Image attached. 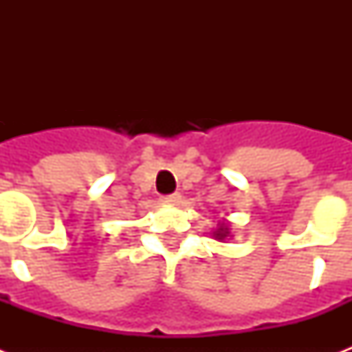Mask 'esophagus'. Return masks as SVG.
Returning a JSON list of instances; mask_svg holds the SVG:
<instances>
[{"mask_svg":"<svg viewBox=\"0 0 352 352\" xmlns=\"http://www.w3.org/2000/svg\"><path fill=\"white\" fill-rule=\"evenodd\" d=\"M160 203L168 204V206H175V204L181 203V195L179 193H171V195H164L160 199Z\"/></svg>","mask_w":352,"mask_h":352,"instance_id":"esophagus-1","label":"esophagus"}]
</instances>
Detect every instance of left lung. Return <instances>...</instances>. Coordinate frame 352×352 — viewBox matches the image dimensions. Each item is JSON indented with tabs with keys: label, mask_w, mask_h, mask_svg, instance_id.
Instances as JSON below:
<instances>
[{
	"label": "left lung",
	"mask_w": 352,
	"mask_h": 352,
	"mask_svg": "<svg viewBox=\"0 0 352 352\" xmlns=\"http://www.w3.org/2000/svg\"><path fill=\"white\" fill-rule=\"evenodd\" d=\"M212 235H214V239H217V241H226L228 237H232L228 221H219V223H217V228L212 232Z\"/></svg>",
	"instance_id": "left-lung-1"
}]
</instances>
